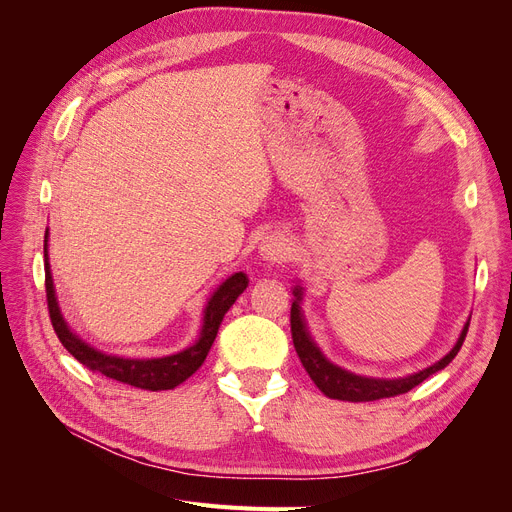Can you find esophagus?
Listing matches in <instances>:
<instances>
[{
	"label": "esophagus",
	"mask_w": 512,
	"mask_h": 512,
	"mask_svg": "<svg viewBox=\"0 0 512 512\" xmlns=\"http://www.w3.org/2000/svg\"><path fill=\"white\" fill-rule=\"evenodd\" d=\"M260 256L269 262H286L292 256V243L282 232H273L260 241Z\"/></svg>",
	"instance_id": "esophagus-1"
}]
</instances>
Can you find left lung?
Returning a JSON list of instances; mask_svg holds the SVG:
<instances>
[{
  "label": "left lung",
  "instance_id": "8db88e82",
  "mask_svg": "<svg viewBox=\"0 0 512 512\" xmlns=\"http://www.w3.org/2000/svg\"><path fill=\"white\" fill-rule=\"evenodd\" d=\"M294 299H292V307H290V331H292V342H294V350H297L299 359L305 367V371L316 382L318 389L331 397V399H344V401H376V399H384V397H395V395H404L408 391H412L414 386L421 384L423 380H427L431 374L444 369L448 363H451L459 348L463 346V339L468 335V327L470 322L463 327L455 348L448 352L444 359H440L438 363H433L431 367L418 371V374H412L408 378H397V380H380V378H365V376H356L350 374V371L337 367L333 363H329L324 359L322 352L318 350V346L312 342L307 329H305V320L301 314V286H297L292 290Z\"/></svg>",
  "mask_w": 512,
  "mask_h": 512
}]
</instances>
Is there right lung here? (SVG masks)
I'll return each mask as SVG.
<instances>
[{
  "label": "right lung",
  "mask_w": 512,
  "mask_h": 512,
  "mask_svg": "<svg viewBox=\"0 0 512 512\" xmlns=\"http://www.w3.org/2000/svg\"><path fill=\"white\" fill-rule=\"evenodd\" d=\"M46 241V237H44ZM247 275L235 273L232 277L213 292L205 307V324L200 331L198 342L183 352L162 356V359H121V356H108L94 348H89L85 342L76 337L68 324L61 318L57 307L49 258H46V243H44V288H46V305H49L51 324L59 337V342L74 356L76 361L83 363L94 374H102L111 380L136 386V389L145 391H168L175 389L177 384L188 380L194 371L205 363L207 354L215 342V335L220 331V324L230 309V305L237 301L239 294L247 288Z\"/></svg>",
  "instance_id": "1"
}]
</instances>
